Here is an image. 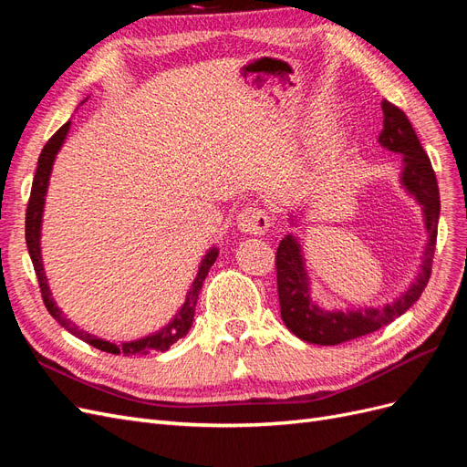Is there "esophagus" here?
Masks as SVG:
<instances>
[{
    "label": "esophagus",
    "instance_id": "1",
    "mask_svg": "<svg viewBox=\"0 0 467 467\" xmlns=\"http://www.w3.org/2000/svg\"><path fill=\"white\" fill-rule=\"evenodd\" d=\"M271 216L268 212L257 204H249L245 206L237 216V228L242 230L244 234H265L268 228H271Z\"/></svg>",
    "mask_w": 467,
    "mask_h": 467
}]
</instances>
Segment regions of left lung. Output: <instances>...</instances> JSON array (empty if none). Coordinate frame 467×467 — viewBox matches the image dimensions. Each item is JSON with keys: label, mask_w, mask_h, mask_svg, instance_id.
Returning a JSON list of instances; mask_svg holds the SVG:
<instances>
[{"label": "left lung", "mask_w": 467, "mask_h": 467, "mask_svg": "<svg viewBox=\"0 0 467 467\" xmlns=\"http://www.w3.org/2000/svg\"><path fill=\"white\" fill-rule=\"evenodd\" d=\"M381 110H384V130L379 134V144L403 155V185L409 192L415 194V199L425 210L429 244L425 257H422L420 273L415 285L393 304L378 309H362V312H325L309 300L300 247L292 235H286L280 242L275 257L280 316L286 327L306 343L341 345L386 327L395 317L405 314L429 285L436 247L438 214H441L436 175L405 112L386 99L381 101Z\"/></svg>", "instance_id": "1"}]
</instances>
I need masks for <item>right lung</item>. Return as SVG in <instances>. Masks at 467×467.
Listing matches in <instances>:
<instances>
[{"label":"right lung","mask_w":467,"mask_h":467,"mask_svg":"<svg viewBox=\"0 0 467 467\" xmlns=\"http://www.w3.org/2000/svg\"><path fill=\"white\" fill-rule=\"evenodd\" d=\"M69 130V122H66L62 129L56 132L47 146L42 148L40 158H38V165H36V173L33 179V187H31V196H29V204H26V214H25V239H26V247H29V255L35 266V273L38 278V286H40V294H42V302H45L47 309L50 312V316L58 321L64 329H67L72 335H76L81 341H86L88 345L110 352V355H124V357H136V355H144V352H163L173 343H177L182 335H187V331L191 329L192 325V317H194V307H196V300H199V292L202 288V282L210 271V266L214 265L218 251L212 249L208 255L202 259V265L199 268V275H196L192 286L189 290L187 302L182 304V307L179 309V314L175 316V319L171 323H167L165 327L150 337L140 338V341H132V343H122V345H115L103 341V338H97L95 335H89L86 331L78 329L76 325H72V321L66 319L62 316V312L58 309V306L54 304L50 288L47 285V276H45V268H42V261H40V222H42V206H45V194H47V187H48V179H50V169L54 163L56 153H58L64 138Z\"/></svg>","instance_id":"1"}]
</instances>
